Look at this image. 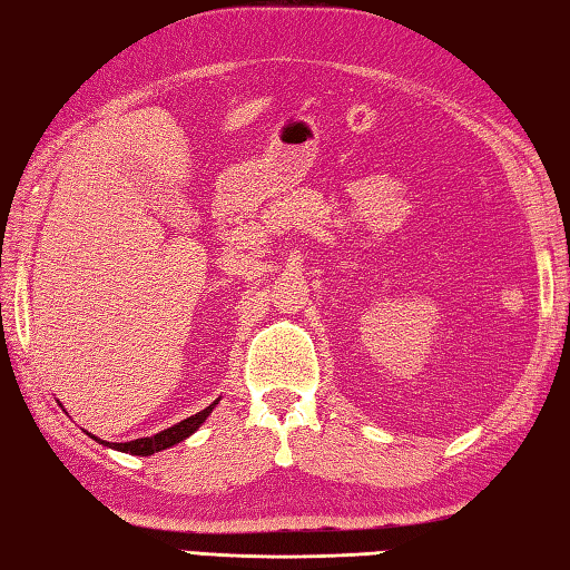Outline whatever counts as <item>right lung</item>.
Segmentation results:
<instances>
[{"instance_id":"right-lung-1","label":"right lung","mask_w":570,"mask_h":570,"mask_svg":"<svg viewBox=\"0 0 570 570\" xmlns=\"http://www.w3.org/2000/svg\"><path fill=\"white\" fill-rule=\"evenodd\" d=\"M218 402H220V400H216L210 406H206V410H203V412L184 419V422H178V424H174V426L164 429V432H158V434H154V436L134 439V442H124V444H114V442H111V444H109V442H104V439H99V436H94V434H91V436H94L99 444L116 449V452H126V454H134V456H151V454H156V452H164V449H168V446L184 442V439H188L193 432H198V426H200L203 422H206V416L213 412V406H216Z\"/></svg>"}]
</instances>
